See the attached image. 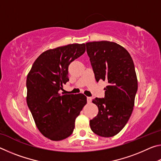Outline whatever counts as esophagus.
Here are the masks:
<instances>
[{
	"instance_id": "34e87169",
	"label": "esophagus",
	"mask_w": 161,
	"mask_h": 161,
	"mask_svg": "<svg viewBox=\"0 0 161 161\" xmlns=\"http://www.w3.org/2000/svg\"><path fill=\"white\" fill-rule=\"evenodd\" d=\"M86 100H87V103H91L92 102V97H87L86 98Z\"/></svg>"
}]
</instances>
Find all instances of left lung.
<instances>
[{
	"mask_svg": "<svg viewBox=\"0 0 161 161\" xmlns=\"http://www.w3.org/2000/svg\"><path fill=\"white\" fill-rule=\"evenodd\" d=\"M96 81H107L104 98H95L99 112L90 120L92 131L111 137L121 131L129 121L138 89L133 61L126 49L109 41L86 43Z\"/></svg>",
	"mask_w": 161,
	"mask_h": 161,
	"instance_id": "left-lung-1",
	"label": "left lung"
}]
</instances>
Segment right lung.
Wrapping results in <instances>:
<instances>
[{
	"label": "right lung",
	"mask_w": 161,
	"mask_h": 161,
	"mask_svg": "<svg viewBox=\"0 0 161 161\" xmlns=\"http://www.w3.org/2000/svg\"><path fill=\"white\" fill-rule=\"evenodd\" d=\"M85 50L84 43L46 50L27 76V103L38 130L52 141H62L72 134L75 119L86 103L83 94L59 93L69 81V64Z\"/></svg>",
	"instance_id": "obj_1"
}]
</instances>
